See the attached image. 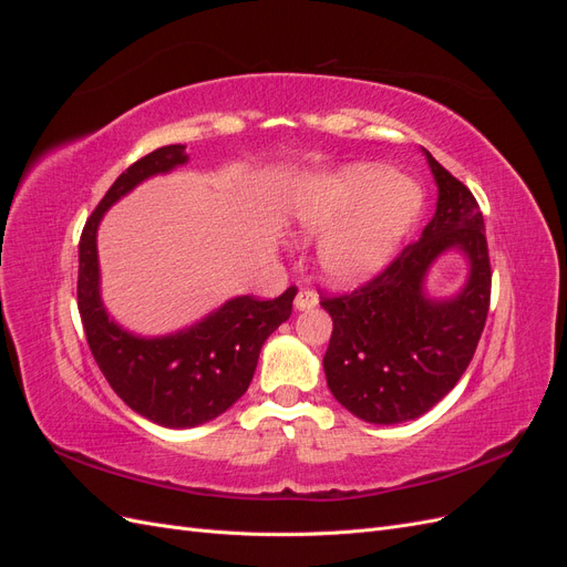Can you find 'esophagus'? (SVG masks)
<instances>
[{"instance_id": "1", "label": "esophagus", "mask_w": 567, "mask_h": 567, "mask_svg": "<svg viewBox=\"0 0 567 567\" xmlns=\"http://www.w3.org/2000/svg\"><path fill=\"white\" fill-rule=\"evenodd\" d=\"M317 305H319V296L310 288H302L296 296V310H312Z\"/></svg>"}]
</instances>
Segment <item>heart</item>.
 Masks as SVG:
<instances>
[{
  "label": "heart",
  "mask_w": 567,
  "mask_h": 567,
  "mask_svg": "<svg viewBox=\"0 0 567 567\" xmlns=\"http://www.w3.org/2000/svg\"><path fill=\"white\" fill-rule=\"evenodd\" d=\"M421 188L383 165H350L305 179L288 200V221L321 236L317 257L326 279L357 286L375 277L414 227Z\"/></svg>",
  "instance_id": "b5f03b06"
}]
</instances>
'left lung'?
Returning a JSON list of instances; mask_svg holds the SVG:
<instances>
[{"label": "left lung", "instance_id": "left-lung-1", "mask_svg": "<svg viewBox=\"0 0 567 567\" xmlns=\"http://www.w3.org/2000/svg\"><path fill=\"white\" fill-rule=\"evenodd\" d=\"M423 153L437 184V208L419 241L352 293L321 298L333 319L326 383L350 414L375 425L423 416L458 383L489 310L483 213L468 186ZM450 249L467 257L470 279L456 297L437 301L424 293V277Z\"/></svg>", "mask_w": 567, "mask_h": 567}]
</instances>
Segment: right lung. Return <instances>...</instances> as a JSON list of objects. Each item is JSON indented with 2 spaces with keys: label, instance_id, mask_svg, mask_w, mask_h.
I'll use <instances>...</instances> for the list:
<instances>
[{
  "label": "right lung",
  "instance_id": "obj_1",
  "mask_svg": "<svg viewBox=\"0 0 567 567\" xmlns=\"http://www.w3.org/2000/svg\"><path fill=\"white\" fill-rule=\"evenodd\" d=\"M169 144L120 175L80 236L78 310L84 336L109 385L136 414L163 427H194L217 419L248 390L265 340L293 310L290 286L274 300L238 296L208 317L169 336L144 338L115 323L101 300L96 231L113 203L144 179L173 173L188 161Z\"/></svg>",
  "mask_w": 567,
  "mask_h": 567
}]
</instances>
